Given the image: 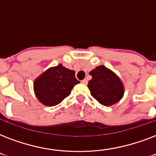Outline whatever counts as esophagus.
<instances>
[{
	"label": "esophagus",
	"mask_w": 156,
	"mask_h": 156,
	"mask_svg": "<svg viewBox=\"0 0 156 156\" xmlns=\"http://www.w3.org/2000/svg\"><path fill=\"white\" fill-rule=\"evenodd\" d=\"M87 79H83V80H82V83H83V84H87Z\"/></svg>",
	"instance_id": "1"
}]
</instances>
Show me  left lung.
<instances>
[{"label": "left lung", "mask_w": 156, "mask_h": 156, "mask_svg": "<svg viewBox=\"0 0 156 156\" xmlns=\"http://www.w3.org/2000/svg\"><path fill=\"white\" fill-rule=\"evenodd\" d=\"M92 78L88 83L90 94L104 106H112L122 99L125 88L121 80L113 71L100 66L90 71Z\"/></svg>", "instance_id": "obj_1"}]
</instances>
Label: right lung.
Returning <instances> with one entry per match:
<instances>
[{
    "label": "right lung",
    "instance_id": "1",
    "mask_svg": "<svg viewBox=\"0 0 156 156\" xmlns=\"http://www.w3.org/2000/svg\"><path fill=\"white\" fill-rule=\"evenodd\" d=\"M79 83L74 71L59 64L48 69L35 79L34 91L41 104L52 107L70 95L73 87Z\"/></svg>",
    "mask_w": 156,
    "mask_h": 156
}]
</instances>
